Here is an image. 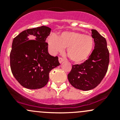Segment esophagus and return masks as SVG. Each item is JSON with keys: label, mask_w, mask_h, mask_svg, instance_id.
I'll list each match as a JSON object with an SVG mask.
<instances>
[{"label": "esophagus", "mask_w": 120, "mask_h": 120, "mask_svg": "<svg viewBox=\"0 0 120 120\" xmlns=\"http://www.w3.org/2000/svg\"><path fill=\"white\" fill-rule=\"evenodd\" d=\"M64 61V60L63 58H61V57H59V63H62L63 61Z\"/></svg>", "instance_id": "obj_1"}]
</instances>
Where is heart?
<instances>
[{"label":"heart","instance_id":"heart-1","mask_svg":"<svg viewBox=\"0 0 120 120\" xmlns=\"http://www.w3.org/2000/svg\"><path fill=\"white\" fill-rule=\"evenodd\" d=\"M49 48L53 54L63 52L67 48L68 57L76 63L86 60L92 53L94 39L92 37L76 31H65L57 37L52 36L48 39Z\"/></svg>","mask_w":120,"mask_h":120}]
</instances>
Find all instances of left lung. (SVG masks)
Returning <instances> with one entry per match:
<instances>
[{
  "label": "left lung",
  "mask_w": 120,
  "mask_h": 120,
  "mask_svg": "<svg viewBox=\"0 0 120 120\" xmlns=\"http://www.w3.org/2000/svg\"><path fill=\"white\" fill-rule=\"evenodd\" d=\"M91 31L95 42L94 50L85 61L81 64L72 65L68 74L71 85L82 90H91L101 82L109 63V52L106 39L96 30Z\"/></svg>",
  "instance_id": "left-lung-1"
}]
</instances>
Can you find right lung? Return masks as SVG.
Returning a JSON list of instances; mask_svg holds the SVG:
<instances>
[{
	"label": "right lung",
	"instance_id": "1",
	"mask_svg": "<svg viewBox=\"0 0 120 120\" xmlns=\"http://www.w3.org/2000/svg\"><path fill=\"white\" fill-rule=\"evenodd\" d=\"M50 31L46 26L28 29L13 39L10 54L11 70L24 88H43L49 81L50 71L60 65L58 57L48 52L46 40Z\"/></svg>",
	"mask_w": 120,
	"mask_h": 120
}]
</instances>
